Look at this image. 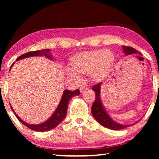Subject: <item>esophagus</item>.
<instances>
[{
    "label": "esophagus",
    "mask_w": 159,
    "mask_h": 159,
    "mask_svg": "<svg viewBox=\"0 0 159 159\" xmlns=\"http://www.w3.org/2000/svg\"><path fill=\"white\" fill-rule=\"evenodd\" d=\"M86 90H88V88L82 87V88H80V93H81L85 92Z\"/></svg>",
    "instance_id": "1"
}]
</instances>
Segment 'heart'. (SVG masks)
<instances>
[{
  "instance_id": "heart-1",
  "label": "heart",
  "mask_w": 159,
  "mask_h": 159,
  "mask_svg": "<svg viewBox=\"0 0 159 159\" xmlns=\"http://www.w3.org/2000/svg\"><path fill=\"white\" fill-rule=\"evenodd\" d=\"M114 61V54L111 50L85 51L72 56L69 60V69L75 76L90 74L93 81L99 82L111 73Z\"/></svg>"
}]
</instances>
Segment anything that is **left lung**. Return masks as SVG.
I'll return each mask as SVG.
<instances>
[{"label": "left lung", "instance_id": "1", "mask_svg": "<svg viewBox=\"0 0 159 159\" xmlns=\"http://www.w3.org/2000/svg\"><path fill=\"white\" fill-rule=\"evenodd\" d=\"M122 48L123 50V52L125 53V55L139 53L138 50L132 47L123 45ZM100 88L101 83H98V84L94 85L92 88L94 92L95 93V100L93 102L92 105L91 111H92V114L94 118H95V120L99 123V124L103 125L104 127L111 129V130H118L130 126V125L119 124V123L115 122L114 120L109 116V115L107 114L106 110L104 109L103 105H102L100 98Z\"/></svg>", "mask_w": 159, "mask_h": 159}]
</instances>
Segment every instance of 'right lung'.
<instances>
[{
	"label": "right lung",
	"instance_id": "right-lung-1",
	"mask_svg": "<svg viewBox=\"0 0 159 159\" xmlns=\"http://www.w3.org/2000/svg\"><path fill=\"white\" fill-rule=\"evenodd\" d=\"M50 49H44V50H36V51H31V52H29L27 53L24 54V55H21L17 59V61L22 60V59L27 58L29 57H34V56H42L44 55L45 57L48 59H50V60H52V55L50 54ZM13 63L11 67L12 66ZM10 67V69H11ZM80 94V90L77 89L74 91H71L69 90H64L62 97H61V99L59 103V105L57 108L56 109L55 112L53 113V114L51 116L50 118L45 121L43 123H41V124H36V125H32V124H29V123H26L21 119V118L18 116L17 114L15 112L14 110H13L12 106L10 105L11 107V109L12 111L14 112L15 114L16 117L17 118V119L20 120V121L22 123V124L25 125L26 127L29 128L31 129V130H35V131H39V132H43V131H48L50 130H52V129L55 128V127L59 125V123H61L64 120V117L66 116V112H67V107H68L69 102L73 97L76 95H79Z\"/></svg>",
	"mask_w": 159,
	"mask_h": 159
}]
</instances>
